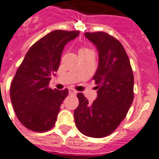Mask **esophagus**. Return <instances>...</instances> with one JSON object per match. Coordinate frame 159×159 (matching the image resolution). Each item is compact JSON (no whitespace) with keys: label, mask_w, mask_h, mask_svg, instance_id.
Segmentation results:
<instances>
[{"label":"esophagus","mask_w":159,"mask_h":159,"mask_svg":"<svg viewBox=\"0 0 159 159\" xmlns=\"http://www.w3.org/2000/svg\"><path fill=\"white\" fill-rule=\"evenodd\" d=\"M77 93V92L76 90L72 89V88H70L69 89V94L70 95H76Z\"/></svg>","instance_id":"1"}]
</instances>
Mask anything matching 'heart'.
<instances>
[{"instance_id":"obj_1","label":"heart","mask_w":159,"mask_h":159,"mask_svg":"<svg viewBox=\"0 0 159 159\" xmlns=\"http://www.w3.org/2000/svg\"><path fill=\"white\" fill-rule=\"evenodd\" d=\"M92 51L91 49L87 48H81L78 50V54L79 55H82V54H86V53H92Z\"/></svg>"}]
</instances>
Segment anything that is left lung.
Wrapping results in <instances>:
<instances>
[{"label":"left lung","mask_w":159,"mask_h":159,"mask_svg":"<svg viewBox=\"0 0 159 159\" xmlns=\"http://www.w3.org/2000/svg\"><path fill=\"white\" fill-rule=\"evenodd\" d=\"M96 45L99 63L93 80L97 97L92 104L77 93L79 105L74 111L75 124L84 135L102 138L111 134L125 118L134 100V75L123 45L105 32L85 33Z\"/></svg>","instance_id":"8db88e82"}]
</instances>
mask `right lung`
Returning a JSON list of instances; mask_svg holds the SVG:
<instances>
[{"mask_svg":"<svg viewBox=\"0 0 159 159\" xmlns=\"http://www.w3.org/2000/svg\"><path fill=\"white\" fill-rule=\"evenodd\" d=\"M78 35L79 31H52L31 46L17 69L10 95L19 120L29 129L46 132L55 125L68 90H52L48 84L64 46Z\"/></svg>","mask_w":159,"mask_h":159,"instance_id":"right-lung-1","label":"right lung"}]
</instances>
